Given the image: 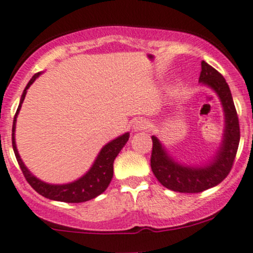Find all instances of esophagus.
Returning a JSON list of instances; mask_svg holds the SVG:
<instances>
[{"label":"esophagus","instance_id":"1","mask_svg":"<svg viewBox=\"0 0 253 253\" xmlns=\"http://www.w3.org/2000/svg\"><path fill=\"white\" fill-rule=\"evenodd\" d=\"M151 127V123L146 119H138L137 122H135L134 126H132V129L134 131H142V130H148Z\"/></svg>","mask_w":253,"mask_h":253}]
</instances>
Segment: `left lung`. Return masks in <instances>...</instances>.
<instances>
[{"instance_id":"left-lung-1","label":"left lung","mask_w":253,"mask_h":253,"mask_svg":"<svg viewBox=\"0 0 253 253\" xmlns=\"http://www.w3.org/2000/svg\"><path fill=\"white\" fill-rule=\"evenodd\" d=\"M199 82L212 89L221 101L224 112L223 136L216 154L202 165H188L177 162L168 153L156 135L152 136V171L163 186L173 192L199 193L221 183L232 169L239 147V119L232 93L223 76L208 62L202 61Z\"/></svg>"}]
</instances>
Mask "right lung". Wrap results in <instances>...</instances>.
Segmentation results:
<instances>
[{"label":"right lung","mask_w":253,"mask_h":253,"mask_svg":"<svg viewBox=\"0 0 253 253\" xmlns=\"http://www.w3.org/2000/svg\"><path fill=\"white\" fill-rule=\"evenodd\" d=\"M40 76L41 72L36 73L30 80L26 88L24 89L20 102H19L17 113L14 116V121H13L12 145L15 158H17L18 164L20 165V169L23 171L26 181L30 183V186L44 198L64 203L88 202V200L94 199L97 195L104 193L106 188L108 187V184H110V182L113 177V162H115L116 157L118 156L119 152L122 151V148L126 146L127 140H129L130 134L129 132H126V134L121 135V136L115 138V140L106 143L104 147L101 148V151L99 152V154H97L96 159L94 160L90 169L86 171L82 177H80L78 180L65 184H51L37 178L36 176L32 175V172H30V170L25 167L20 156H19L17 143H15V124H17V117L21 108V104H23L24 99H25V95L28 93V89Z\"/></svg>","instance_id":"obj_1"}]
</instances>
